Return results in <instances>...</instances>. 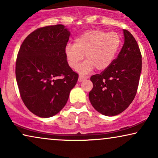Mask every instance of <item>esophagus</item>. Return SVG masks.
Listing matches in <instances>:
<instances>
[{
	"label": "esophagus",
	"mask_w": 158,
	"mask_h": 158,
	"mask_svg": "<svg viewBox=\"0 0 158 158\" xmlns=\"http://www.w3.org/2000/svg\"><path fill=\"white\" fill-rule=\"evenodd\" d=\"M88 77H84L83 75H79V77H78V82H82L83 81H85V79H87Z\"/></svg>",
	"instance_id": "34e87169"
}]
</instances>
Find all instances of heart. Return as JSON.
<instances>
[{
    "mask_svg": "<svg viewBox=\"0 0 158 158\" xmlns=\"http://www.w3.org/2000/svg\"><path fill=\"white\" fill-rule=\"evenodd\" d=\"M120 44V36L116 32L89 30L80 34L75 39V44L67 45L65 55L73 69L77 68L85 55L87 60L78 68L81 73H89L95 68L103 70L112 63Z\"/></svg>",
    "mask_w": 158,
    "mask_h": 158,
    "instance_id": "heart-1",
    "label": "heart"
}]
</instances>
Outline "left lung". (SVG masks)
<instances>
[{"label":"left lung","instance_id":"1","mask_svg":"<svg viewBox=\"0 0 158 158\" xmlns=\"http://www.w3.org/2000/svg\"><path fill=\"white\" fill-rule=\"evenodd\" d=\"M124 44L117 57L100 74L90 77L94 86L89 100L97 111L112 116L127 109L137 94L142 55L135 37L124 29Z\"/></svg>","mask_w":158,"mask_h":158}]
</instances>
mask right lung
<instances>
[{
    "instance_id": "add662e5",
    "label": "right lung",
    "mask_w": 158,
    "mask_h": 158,
    "mask_svg": "<svg viewBox=\"0 0 158 158\" xmlns=\"http://www.w3.org/2000/svg\"><path fill=\"white\" fill-rule=\"evenodd\" d=\"M70 35L62 24L39 28L26 37L19 49L16 77L21 98L40 117L59 113L76 85L78 74L69 66L65 55Z\"/></svg>"
}]
</instances>
